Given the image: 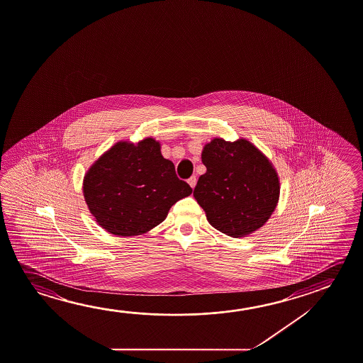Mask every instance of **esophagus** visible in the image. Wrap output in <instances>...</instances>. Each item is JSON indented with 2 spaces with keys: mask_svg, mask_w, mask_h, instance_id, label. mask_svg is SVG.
<instances>
[{
  "mask_svg": "<svg viewBox=\"0 0 363 363\" xmlns=\"http://www.w3.org/2000/svg\"><path fill=\"white\" fill-rule=\"evenodd\" d=\"M187 182H189V184H190L192 189H195V186H196L197 182L196 176H192V177H190V179H187Z\"/></svg>",
  "mask_w": 363,
  "mask_h": 363,
  "instance_id": "esophagus-1",
  "label": "esophagus"
}]
</instances>
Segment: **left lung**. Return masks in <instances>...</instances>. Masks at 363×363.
Here are the masks:
<instances>
[{"instance_id":"8db88e82","label":"left lung","mask_w":363,"mask_h":363,"mask_svg":"<svg viewBox=\"0 0 363 363\" xmlns=\"http://www.w3.org/2000/svg\"><path fill=\"white\" fill-rule=\"evenodd\" d=\"M201 174L194 190L197 203L216 230L233 238L256 232L277 206L279 181L267 157L253 144L215 138L203 147Z\"/></svg>"}]
</instances>
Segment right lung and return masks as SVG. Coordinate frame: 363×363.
Here are the masks:
<instances>
[{"mask_svg": "<svg viewBox=\"0 0 363 363\" xmlns=\"http://www.w3.org/2000/svg\"><path fill=\"white\" fill-rule=\"evenodd\" d=\"M161 144L145 138L137 144L119 142L91 166L84 179L89 213L106 232L133 237L166 219L176 202L190 196Z\"/></svg>", "mask_w": 363, "mask_h": 363, "instance_id": "right-lung-1", "label": "right lung"}]
</instances>
